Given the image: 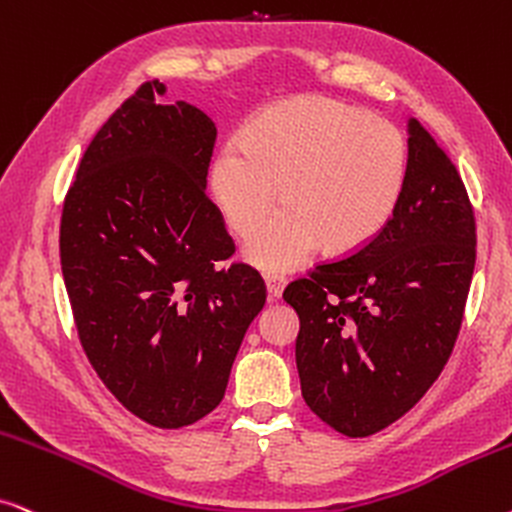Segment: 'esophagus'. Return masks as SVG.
Returning a JSON list of instances; mask_svg holds the SVG:
<instances>
[{"mask_svg":"<svg viewBox=\"0 0 512 512\" xmlns=\"http://www.w3.org/2000/svg\"><path fill=\"white\" fill-rule=\"evenodd\" d=\"M287 280L280 275H265V289H268V301H280Z\"/></svg>","mask_w":512,"mask_h":512,"instance_id":"34e87169","label":"esophagus"}]
</instances>
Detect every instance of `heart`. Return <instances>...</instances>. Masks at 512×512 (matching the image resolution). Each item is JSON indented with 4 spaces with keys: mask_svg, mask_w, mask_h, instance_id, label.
I'll return each mask as SVG.
<instances>
[{
    "mask_svg": "<svg viewBox=\"0 0 512 512\" xmlns=\"http://www.w3.org/2000/svg\"><path fill=\"white\" fill-rule=\"evenodd\" d=\"M407 176L404 138L386 119L327 96L270 105L211 164V195L251 265L294 270L317 251L353 256L381 235Z\"/></svg>",
    "mask_w": 512,
    "mask_h": 512,
    "instance_id": "b5f03b06",
    "label": "heart"
}]
</instances>
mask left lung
<instances>
[{"instance_id":"8db88e82","label":"left lung","mask_w":512,"mask_h":512,"mask_svg":"<svg viewBox=\"0 0 512 512\" xmlns=\"http://www.w3.org/2000/svg\"><path fill=\"white\" fill-rule=\"evenodd\" d=\"M407 134L404 188L381 235L284 289L301 322L303 400L348 437L388 428L428 393L473 280L475 218L459 171L418 119Z\"/></svg>"}]
</instances>
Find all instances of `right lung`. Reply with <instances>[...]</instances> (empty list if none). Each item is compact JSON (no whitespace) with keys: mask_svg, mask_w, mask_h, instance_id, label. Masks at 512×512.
Listing matches in <instances>:
<instances>
[{"mask_svg":"<svg viewBox=\"0 0 512 512\" xmlns=\"http://www.w3.org/2000/svg\"><path fill=\"white\" fill-rule=\"evenodd\" d=\"M145 82L79 162L61 218V268L77 334L105 388L157 428L221 404L232 362L265 305L207 197L216 124Z\"/></svg>","mask_w":512,"mask_h":512,"instance_id":"right-lung-1","label":"right lung"}]
</instances>
